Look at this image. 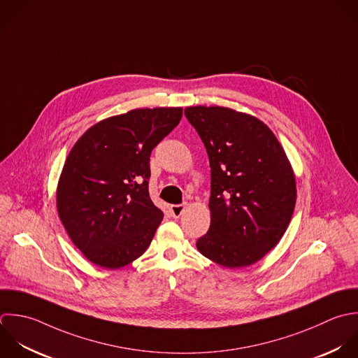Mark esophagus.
<instances>
[{
    "instance_id": "esophagus-1",
    "label": "esophagus",
    "mask_w": 358,
    "mask_h": 358,
    "mask_svg": "<svg viewBox=\"0 0 358 358\" xmlns=\"http://www.w3.org/2000/svg\"><path fill=\"white\" fill-rule=\"evenodd\" d=\"M184 210H185V205H171L170 206V212H171V215H173V217H180L182 213H184Z\"/></svg>"
}]
</instances>
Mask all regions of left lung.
I'll return each mask as SVG.
<instances>
[{"instance_id": "8db88e82", "label": "left lung", "mask_w": 358, "mask_h": 358, "mask_svg": "<svg viewBox=\"0 0 358 358\" xmlns=\"http://www.w3.org/2000/svg\"><path fill=\"white\" fill-rule=\"evenodd\" d=\"M185 117L210 164V227L198 251L230 269L266 255L292 220L297 189L292 164L271 128L257 117L219 106H192Z\"/></svg>"}]
</instances>
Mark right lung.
Segmentation results:
<instances>
[{
	"label": "right lung",
	"mask_w": 358,
	"mask_h": 358,
	"mask_svg": "<svg viewBox=\"0 0 358 358\" xmlns=\"http://www.w3.org/2000/svg\"><path fill=\"white\" fill-rule=\"evenodd\" d=\"M181 107L136 108L90 127L71 149L57 187L58 216L94 265L122 268L150 245L163 212L149 196L150 153Z\"/></svg>",
	"instance_id": "add662e5"
}]
</instances>
